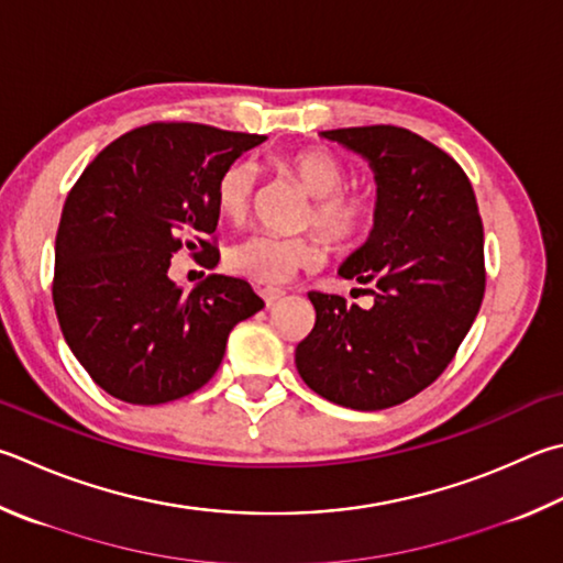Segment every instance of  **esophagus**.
I'll return each instance as SVG.
<instances>
[{
  "label": "esophagus",
  "mask_w": 563,
  "mask_h": 563,
  "mask_svg": "<svg viewBox=\"0 0 563 563\" xmlns=\"http://www.w3.org/2000/svg\"><path fill=\"white\" fill-rule=\"evenodd\" d=\"M261 298H263V302L271 308V305H275V302L285 298V292L278 290V288H263V290H261Z\"/></svg>",
  "instance_id": "1"
}]
</instances>
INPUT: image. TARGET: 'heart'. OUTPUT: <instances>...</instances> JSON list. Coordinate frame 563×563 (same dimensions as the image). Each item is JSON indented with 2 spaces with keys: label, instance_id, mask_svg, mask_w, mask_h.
Listing matches in <instances>:
<instances>
[{
  "label": "heart",
  "instance_id": "heart-1",
  "mask_svg": "<svg viewBox=\"0 0 563 563\" xmlns=\"http://www.w3.org/2000/svg\"><path fill=\"white\" fill-rule=\"evenodd\" d=\"M285 172L298 179L305 191L314 197L312 221L334 241H350L366 229L372 203L362 194L344 191L346 172L334 155L324 150H302L280 159ZM258 169L251 159H236L217 179V209L223 219L239 223L249 217ZM324 261V241L320 236H275V233H251L233 243L227 263L243 278L280 285L298 271L317 268Z\"/></svg>",
  "mask_w": 563,
  "mask_h": 563
}]
</instances>
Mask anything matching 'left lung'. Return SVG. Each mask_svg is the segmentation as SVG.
Instances as JSON below:
<instances>
[{
    "label": "left lung",
    "mask_w": 563,
    "mask_h": 563,
    "mask_svg": "<svg viewBox=\"0 0 563 563\" xmlns=\"http://www.w3.org/2000/svg\"><path fill=\"white\" fill-rule=\"evenodd\" d=\"M320 135L374 172L369 239L336 273L376 290L369 310L310 292L317 317L295 366L327 401L382 411L433 384L473 327L485 295L483 221L465 172L416 132L369 125Z\"/></svg>",
    "instance_id": "8db88e82"
}]
</instances>
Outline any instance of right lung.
<instances>
[{
  "mask_svg": "<svg viewBox=\"0 0 563 563\" xmlns=\"http://www.w3.org/2000/svg\"><path fill=\"white\" fill-rule=\"evenodd\" d=\"M263 135L152 122L100 152L70 189L56 233L60 332L103 391L135 406L194 394L217 374L233 327L263 310L241 278L211 273L191 292L169 278L187 246L207 268L217 179Z\"/></svg>",
  "mask_w": 563,
  "mask_h": 563,
  "instance_id": "add662e5",
  "label": "right lung"
}]
</instances>
